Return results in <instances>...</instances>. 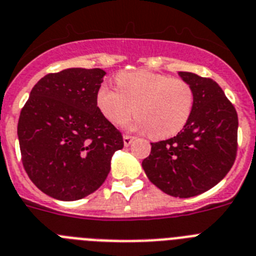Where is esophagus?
<instances>
[{"label":"esophagus","instance_id":"esophagus-1","mask_svg":"<svg viewBox=\"0 0 256 256\" xmlns=\"http://www.w3.org/2000/svg\"><path fill=\"white\" fill-rule=\"evenodd\" d=\"M134 140V136L132 135H128V134H124V144L128 147V146L132 144V142Z\"/></svg>","mask_w":256,"mask_h":256}]
</instances>
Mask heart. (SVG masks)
I'll list each match as a JSON object with an SVG mask.
<instances>
[{"label":"heart","instance_id":"b5f03b06","mask_svg":"<svg viewBox=\"0 0 256 256\" xmlns=\"http://www.w3.org/2000/svg\"><path fill=\"white\" fill-rule=\"evenodd\" d=\"M118 90L98 87L96 104L112 124L124 122L134 109L132 128L147 132L152 139L174 136L190 121L195 106V91L188 82L147 70L120 72Z\"/></svg>","mask_w":256,"mask_h":256}]
</instances>
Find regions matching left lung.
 <instances>
[{"label":"left lung","instance_id":"obj_1","mask_svg":"<svg viewBox=\"0 0 256 256\" xmlns=\"http://www.w3.org/2000/svg\"><path fill=\"white\" fill-rule=\"evenodd\" d=\"M195 91L188 124L176 136L151 143L142 162L150 181L172 196L206 192L228 174L237 156L238 116L220 86L211 78L180 72Z\"/></svg>","mask_w":256,"mask_h":256}]
</instances>
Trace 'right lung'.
<instances>
[{"label":"right lung","instance_id":"obj_1","mask_svg":"<svg viewBox=\"0 0 256 256\" xmlns=\"http://www.w3.org/2000/svg\"><path fill=\"white\" fill-rule=\"evenodd\" d=\"M102 68H66L34 86L20 110L22 162L38 188L58 200H78L98 190L110 158L124 147L120 130L104 117L96 94Z\"/></svg>","mask_w":256,"mask_h":256}]
</instances>
